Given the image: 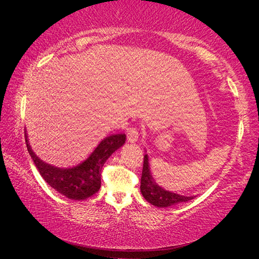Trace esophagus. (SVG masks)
<instances>
[{
    "instance_id": "obj_1",
    "label": "esophagus",
    "mask_w": 259,
    "mask_h": 259,
    "mask_svg": "<svg viewBox=\"0 0 259 259\" xmlns=\"http://www.w3.org/2000/svg\"><path fill=\"white\" fill-rule=\"evenodd\" d=\"M139 131H138L136 127H130V128L127 130V140H128V143H137L138 139H139Z\"/></svg>"
}]
</instances>
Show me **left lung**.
<instances>
[{"mask_svg":"<svg viewBox=\"0 0 259 259\" xmlns=\"http://www.w3.org/2000/svg\"><path fill=\"white\" fill-rule=\"evenodd\" d=\"M140 191L143 193L145 199L148 203L158 207H168L173 205L185 203L193 199V197H186L182 194L173 193L171 191L162 189L155 183L153 177L151 175L150 164H148V155H144V166H143V175H141Z\"/></svg>","mask_w":259,"mask_h":259,"instance_id":"8db88e82","label":"left lung"}]
</instances>
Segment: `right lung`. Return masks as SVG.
Listing matches in <instances>:
<instances>
[{"label": "right lung", "instance_id": "obj_1", "mask_svg": "<svg viewBox=\"0 0 259 259\" xmlns=\"http://www.w3.org/2000/svg\"><path fill=\"white\" fill-rule=\"evenodd\" d=\"M125 134H112L95 147L86 160L73 167H56L41 160L31 150L26 133L27 148L42 178L49 186L69 199L83 200L100 190L101 168L106 160L125 144Z\"/></svg>", "mask_w": 259, "mask_h": 259}]
</instances>
